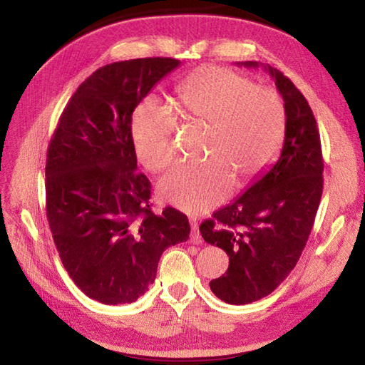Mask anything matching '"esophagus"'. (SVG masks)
<instances>
[{
	"instance_id": "34e87169",
	"label": "esophagus",
	"mask_w": 365,
	"mask_h": 365,
	"mask_svg": "<svg viewBox=\"0 0 365 365\" xmlns=\"http://www.w3.org/2000/svg\"><path fill=\"white\" fill-rule=\"evenodd\" d=\"M190 227H192V233H190L192 244H201L202 237H201V235H200V228H197V220H196V217H190Z\"/></svg>"
}]
</instances>
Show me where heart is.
Segmentation results:
<instances>
[{
    "label": "heart",
    "instance_id": "1",
    "mask_svg": "<svg viewBox=\"0 0 365 365\" xmlns=\"http://www.w3.org/2000/svg\"><path fill=\"white\" fill-rule=\"evenodd\" d=\"M175 113L187 123L205 125L200 164L178 165L158 184L161 200L181 212L197 215L222 202L233 182L245 185L259 176L279 149L284 106L271 88L248 76L205 65L175 88ZM172 115L153 98L137 105L130 138L138 163L161 172L173 161Z\"/></svg>",
    "mask_w": 365,
    "mask_h": 365
}]
</instances>
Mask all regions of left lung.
Wrapping results in <instances>:
<instances>
[{
	"label": "left lung",
	"instance_id": "1",
	"mask_svg": "<svg viewBox=\"0 0 365 365\" xmlns=\"http://www.w3.org/2000/svg\"><path fill=\"white\" fill-rule=\"evenodd\" d=\"M259 67L257 62H244ZM284 102L280 157L233 204L200 225L207 244L224 250L230 264L210 289L228 304L269 295L288 277L306 247L323 193V153L317 121L304 96L282 71L264 67Z\"/></svg>",
	"mask_w": 365,
	"mask_h": 365
}]
</instances>
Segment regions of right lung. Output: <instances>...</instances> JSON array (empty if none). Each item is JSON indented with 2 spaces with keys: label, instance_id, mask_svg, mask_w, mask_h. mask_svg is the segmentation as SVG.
Listing matches in <instances>:
<instances>
[{
  "label": "right lung",
  "instance_id": "right-lung-1",
  "mask_svg": "<svg viewBox=\"0 0 365 365\" xmlns=\"http://www.w3.org/2000/svg\"><path fill=\"white\" fill-rule=\"evenodd\" d=\"M180 65L173 58L121 61L77 88L50 140L46 208L63 268L103 304L135 302L155 280L165 248L189 239L185 215L150 210V182L137 172L130 118Z\"/></svg>",
  "mask_w": 365,
  "mask_h": 365
}]
</instances>
